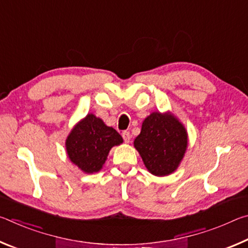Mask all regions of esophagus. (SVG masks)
Segmentation results:
<instances>
[{
    "instance_id": "obj_1",
    "label": "esophagus",
    "mask_w": 248,
    "mask_h": 248,
    "mask_svg": "<svg viewBox=\"0 0 248 248\" xmlns=\"http://www.w3.org/2000/svg\"><path fill=\"white\" fill-rule=\"evenodd\" d=\"M123 138H124V140L125 143H129L130 139H131V136H130L129 131H124L123 132Z\"/></svg>"
}]
</instances>
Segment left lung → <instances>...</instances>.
Wrapping results in <instances>:
<instances>
[{
    "label": "left lung",
    "instance_id": "obj_1",
    "mask_svg": "<svg viewBox=\"0 0 248 248\" xmlns=\"http://www.w3.org/2000/svg\"><path fill=\"white\" fill-rule=\"evenodd\" d=\"M133 145L151 174L169 176L183 161L188 148V133L170 111H154L143 120Z\"/></svg>",
    "mask_w": 248,
    "mask_h": 248
}]
</instances>
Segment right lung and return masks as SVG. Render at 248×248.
Segmentation results:
<instances>
[{
	"label": "right lung",
	"mask_w": 248,
	"mask_h": 248,
	"mask_svg": "<svg viewBox=\"0 0 248 248\" xmlns=\"http://www.w3.org/2000/svg\"><path fill=\"white\" fill-rule=\"evenodd\" d=\"M123 142L114 128L94 114H87L66 137L65 150L70 161L83 173L94 174L103 169L111 148Z\"/></svg>",
	"instance_id": "right-lung-1"
}]
</instances>
